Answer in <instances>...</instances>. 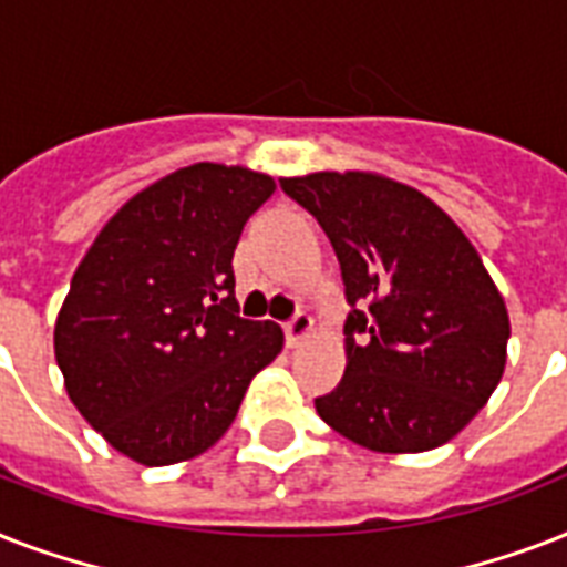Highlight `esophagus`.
<instances>
[{"mask_svg":"<svg viewBox=\"0 0 567 567\" xmlns=\"http://www.w3.org/2000/svg\"><path fill=\"white\" fill-rule=\"evenodd\" d=\"M311 329H315V320L309 315H297L291 323H285V341L288 347H300L311 336Z\"/></svg>","mask_w":567,"mask_h":567,"instance_id":"esophagus-1","label":"esophagus"}]
</instances>
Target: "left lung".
I'll return each instance as SVG.
<instances>
[{"label": "left lung", "instance_id": "8db88e82", "mask_svg": "<svg viewBox=\"0 0 567 567\" xmlns=\"http://www.w3.org/2000/svg\"><path fill=\"white\" fill-rule=\"evenodd\" d=\"M279 182L332 240L353 306L344 377L318 414L373 453L447 444L506 368L509 311L474 244L430 196L379 173Z\"/></svg>", "mask_w": 567, "mask_h": 567}]
</instances>
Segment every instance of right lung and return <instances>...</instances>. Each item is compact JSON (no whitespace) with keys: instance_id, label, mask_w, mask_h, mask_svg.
Wrapping results in <instances>:
<instances>
[{"instance_id":"add662e5","label":"right lung","mask_w":567,"mask_h":567,"mask_svg":"<svg viewBox=\"0 0 567 567\" xmlns=\"http://www.w3.org/2000/svg\"><path fill=\"white\" fill-rule=\"evenodd\" d=\"M276 182L199 162L111 217L55 320V359L82 417L137 465L188 462L223 439L249 382L282 353L274 320L238 315L231 256Z\"/></svg>"}]
</instances>
